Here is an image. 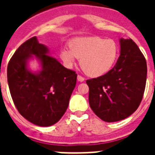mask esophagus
Wrapping results in <instances>:
<instances>
[{
    "label": "esophagus",
    "instance_id": "1",
    "mask_svg": "<svg viewBox=\"0 0 155 155\" xmlns=\"http://www.w3.org/2000/svg\"><path fill=\"white\" fill-rule=\"evenodd\" d=\"M77 80H78V81H80V82H83V81L84 80V78L82 77L81 75H78V76H77Z\"/></svg>",
    "mask_w": 155,
    "mask_h": 155
}]
</instances>
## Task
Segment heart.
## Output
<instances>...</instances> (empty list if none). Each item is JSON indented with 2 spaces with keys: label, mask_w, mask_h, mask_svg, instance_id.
Segmentation results:
<instances>
[{
  "label": "heart",
  "mask_w": 155,
  "mask_h": 155,
  "mask_svg": "<svg viewBox=\"0 0 155 155\" xmlns=\"http://www.w3.org/2000/svg\"><path fill=\"white\" fill-rule=\"evenodd\" d=\"M69 47L61 50L62 60L68 66H72L75 59L80 58V67L90 77L106 74L113 68L118 55L117 44L114 40L97 36L74 38Z\"/></svg>",
  "instance_id": "1"
}]
</instances>
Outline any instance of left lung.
<instances>
[{
  "label": "left lung",
  "instance_id": "1",
  "mask_svg": "<svg viewBox=\"0 0 155 155\" xmlns=\"http://www.w3.org/2000/svg\"><path fill=\"white\" fill-rule=\"evenodd\" d=\"M116 65L105 75L86 81L89 104L97 117L114 122L130 117L138 108L147 83V61L132 39H120Z\"/></svg>",
  "mask_w": 155,
  "mask_h": 155
}]
</instances>
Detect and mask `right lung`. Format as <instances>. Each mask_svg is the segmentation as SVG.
Instances as JSON below:
<instances>
[{
	"instance_id": "right-lung-1",
	"label": "right lung",
	"mask_w": 155,
	"mask_h": 155,
	"mask_svg": "<svg viewBox=\"0 0 155 155\" xmlns=\"http://www.w3.org/2000/svg\"><path fill=\"white\" fill-rule=\"evenodd\" d=\"M48 53L49 49L33 37L18 47L7 68L8 87L17 109L30 122L44 127L58 122L65 113L77 79L74 71ZM34 57L41 64L38 73L28 68Z\"/></svg>"
}]
</instances>
